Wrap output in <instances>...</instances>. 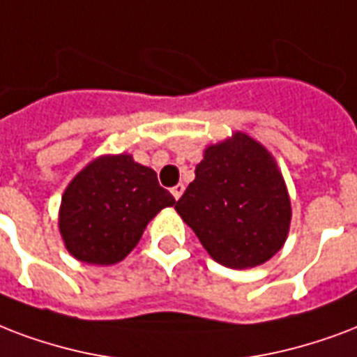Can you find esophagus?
<instances>
[{
  "mask_svg": "<svg viewBox=\"0 0 357 357\" xmlns=\"http://www.w3.org/2000/svg\"><path fill=\"white\" fill-rule=\"evenodd\" d=\"M185 190V185L183 183H178L176 187H172V197L176 198V200H179V197L183 195Z\"/></svg>",
  "mask_w": 357,
  "mask_h": 357,
  "instance_id": "1",
  "label": "esophagus"
}]
</instances>
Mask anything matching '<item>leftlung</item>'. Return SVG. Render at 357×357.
<instances>
[{
    "label": "left lung",
    "mask_w": 357,
    "mask_h": 357,
    "mask_svg": "<svg viewBox=\"0 0 357 357\" xmlns=\"http://www.w3.org/2000/svg\"><path fill=\"white\" fill-rule=\"evenodd\" d=\"M176 211L209 257L234 269L260 266L281 251L292 219L273 155L245 132L206 148Z\"/></svg>",
    "instance_id": "left-lung-1"
}]
</instances>
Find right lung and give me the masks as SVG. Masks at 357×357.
Instances as JSON below:
<instances>
[{"instance_id":"obj_1","label":"right lung","mask_w":357,"mask_h":357,"mask_svg":"<svg viewBox=\"0 0 357 357\" xmlns=\"http://www.w3.org/2000/svg\"><path fill=\"white\" fill-rule=\"evenodd\" d=\"M176 200L155 170L127 153L102 155L76 174L61 198L59 232L80 262H121L142 238L148 222Z\"/></svg>"}]
</instances>
